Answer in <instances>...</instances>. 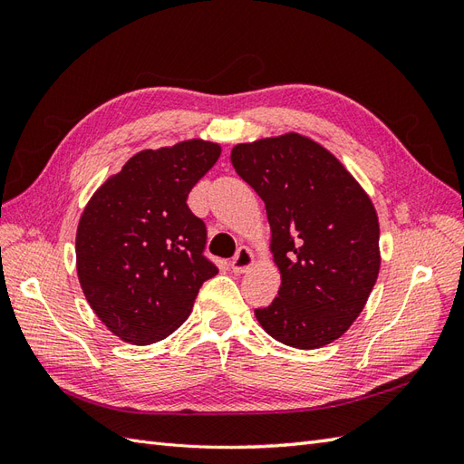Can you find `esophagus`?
<instances>
[{
    "label": "esophagus",
    "mask_w": 464,
    "mask_h": 464,
    "mask_svg": "<svg viewBox=\"0 0 464 464\" xmlns=\"http://www.w3.org/2000/svg\"><path fill=\"white\" fill-rule=\"evenodd\" d=\"M251 265H254V254H251L249 247L242 246L240 249H237V254L232 257L230 269L234 273H246Z\"/></svg>",
    "instance_id": "esophagus-1"
}]
</instances>
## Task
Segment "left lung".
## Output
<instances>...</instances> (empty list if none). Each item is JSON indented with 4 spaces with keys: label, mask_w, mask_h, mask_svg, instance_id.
<instances>
[{
    "label": "left lung",
    "mask_w": 464,
    "mask_h": 464,
    "mask_svg": "<svg viewBox=\"0 0 464 464\" xmlns=\"http://www.w3.org/2000/svg\"><path fill=\"white\" fill-rule=\"evenodd\" d=\"M230 160L265 203L283 280L273 304L256 310L261 327L302 350L336 341L366 305L382 265L368 193L300 133L236 145Z\"/></svg>",
    "instance_id": "8db88e82"
}]
</instances>
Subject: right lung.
<instances>
[{"label":"right lung","mask_w":464,"mask_h":464,"mask_svg":"<svg viewBox=\"0 0 464 464\" xmlns=\"http://www.w3.org/2000/svg\"><path fill=\"white\" fill-rule=\"evenodd\" d=\"M220 145L191 139L141 150L108 178L82 210L75 254L87 302L125 343L152 344L189 314L217 265L203 256L207 228L188 207Z\"/></svg>","instance_id":"1"}]
</instances>
